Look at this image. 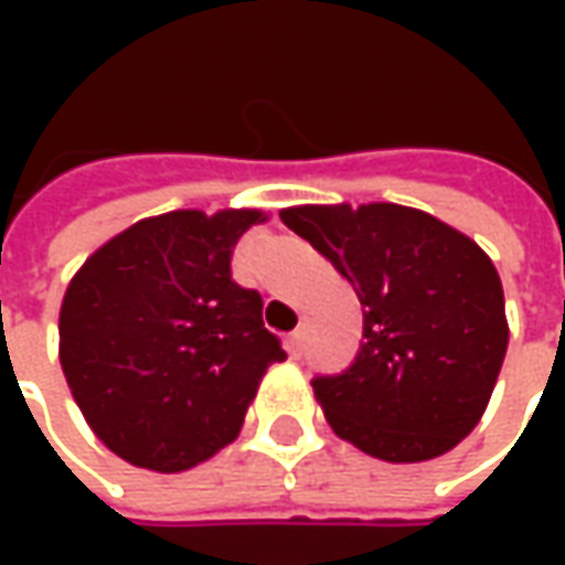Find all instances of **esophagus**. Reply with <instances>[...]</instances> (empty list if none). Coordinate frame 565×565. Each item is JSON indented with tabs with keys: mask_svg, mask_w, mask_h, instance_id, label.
<instances>
[{
	"mask_svg": "<svg viewBox=\"0 0 565 565\" xmlns=\"http://www.w3.org/2000/svg\"><path fill=\"white\" fill-rule=\"evenodd\" d=\"M286 349H289L292 359H301V352H305V333H301V330L289 333V337H286Z\"/></svg>",
	"mask_w": 565,
	"mask_h": 565,
	"instance_id": "34e87169",
	"label": "esophagus"
}]
</instances>
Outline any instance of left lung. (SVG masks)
I'll return each instance as SVG.
<instances>
[{
  "mask_svg": "<svg viewBox=\"0 0 565 565\" xmlns=\"http://www.w3.org/2000/svg\"><path fill=\"white\" fill-rule=\"evenodd\" d=\"M279 220L330 257L364 311L355 361L311 380L330 427L386 462H424L466 440L510 342L488 254L399 204L292 206Z\"/></svg>",
  "mask_w": 565,
  "mask_h": 565,
  "instance_id": "1",
  "label": "left lung"
}]
</instances>
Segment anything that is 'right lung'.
<instances>
[{
    "mask_svg": "<svg viewBox=\"0 0 565 565\" xmlns=\"http://www.w3.org/2000/svg\"><path fill=\"white\" fill-rule=\"evenodd\" d=\"M257 210H175L125 228L77 270L58 359L77 408L125 462L185 471L238 437L257 383L286 359L264 298L232 279Z\"/></svg>",
    "mask_w": 565,
    "mask_h": 565,
    "instance_id": "right-lung-1",
    "label": "right lung"
}]
</instances>
